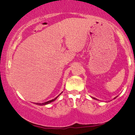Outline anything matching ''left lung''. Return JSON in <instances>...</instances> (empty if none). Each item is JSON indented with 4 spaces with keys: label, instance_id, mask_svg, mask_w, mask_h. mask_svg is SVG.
<instances>
[{
    "label": "left lung",
    "instance_id": "8db88e82",
    "mask_svg": "<svg viewBox=\"0 0 135 135\" xmlns=\"http://www.w3.org/2000/svg\"><path fill=\"white\" fill-rule=\"evenodd\" d=\"M115 98H117V97H115ZM93 98V99H95V98ZM115 98H114V99H115Z\"/></svg>",
    "mask_w": 135,
    "mask_h": 135
}]
</instances>
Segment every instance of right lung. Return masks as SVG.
Returning <instances> with one entry per match:
<instances>
[{"label":"right lung","mask_w":135,"mask_h":135,"mask_svg":"<svg viewBox=\"0 0 135 135\" xmlns=\"http://www.w3.org/2000/svg\"><path fill=\"white\" fill-rule=\"evenodd\" d=\"M59 95H58V96H59ZM58 97H56L55 98H54V99H52V100H49V101H47V102H44V103H36V104L38 105H46V104H49V103H51V102L54 101V100H55V99H56V98L58 97Z\"/></svg>","instance_id":"add662e5"}]
</instances>
